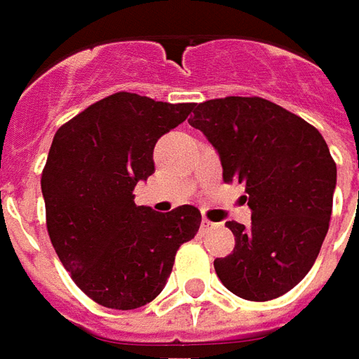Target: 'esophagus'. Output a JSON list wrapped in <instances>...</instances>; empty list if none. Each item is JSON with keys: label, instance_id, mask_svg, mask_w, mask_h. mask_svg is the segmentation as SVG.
Wrapping results in <instances>:
<instances>
[{"label": "esophagus", "instance_id": "esophagus-1", "mask_svg": "<svg viewBox=\"0 0 359 359\" xmlns=\"http://www.w3.org/2000/svg\"><path fill=\"white\" fill-rule=\"evenodd\" d=\"M212 222H210V220H208V218H203V220H201V230H203V232H207V230H210V228H212Z\"/></svg>", "mask_w": 359, "mask_h": 359}]
</instances>
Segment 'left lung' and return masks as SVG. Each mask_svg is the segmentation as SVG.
I'll use <instances>...</instances> for the list:
<instances>
[{
  "label": "left lung",
  "mask_w": 359,
  "mask_h": 359,
  "mask_svg": "<svg viewBox=\"0 0 359 359\" xmlns=\"http://www.w3.org/2000/svg\"><path fill=\"white\" fill-rule=\"evenodd\" d=\"M189 126L220 154L224 184H243L251 226L226 222L236 238L215 259L226 288L249 302L280 297L321 251L332 212L337 164L306 119L259 96H226L193 106Z\"/></svg>",
  "instance_id": "left-lung-1"
}]
</instances>
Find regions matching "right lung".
Here are the masks:
<instances>
[{
	"mask_svg": "<svg viewBox=\"0 0 359 359\" xmlns=\"http://www.w3.org/2000/svg\"><path fill=\"white\" fill-rule=\"evenodd\" d=\"M195 104L116 93L63 123L42 170L46 226L71 278L110 309L147 306L166 286L177 249L201 226L193 205L154 212L135 205L154 174V144Z\"/></svg>",
	"mask_w": 359,
	"mask_h": 359,
	"instance_id": "right-lung-1",
	"label": "right lung"
}]
</instances>
